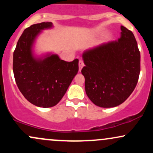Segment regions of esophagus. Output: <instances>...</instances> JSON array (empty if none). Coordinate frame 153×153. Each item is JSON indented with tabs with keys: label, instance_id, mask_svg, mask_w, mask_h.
I'll list each match as a JSON object with an SVG mask.
<instances>
[{
	"label": "esophagus",
	"instance_id": "34e87169",
	"mask_svg": "<svg viewBox=\"0 0 153 153\" xmlns=\"http://www.w3.org/2000/svg\"><path fill=\"white\" fill-rule=\"evenodd\" d=\"M78 66H79V71L80 72V71H81V69L82 68V67L84 66V62H82V60H79Z\"/></svg>",
	"mask_w": 153,
	"mask_h": 153
}]
</instances>
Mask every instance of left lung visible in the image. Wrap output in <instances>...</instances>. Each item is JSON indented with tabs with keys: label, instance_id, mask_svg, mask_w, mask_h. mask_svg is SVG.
<instances>
[{
	"label": "left lung",
	"instance_id": "obj_1",
	"mask_svg": "<svg viewBox=\"0 0 153 153\" xmlns=\"http://www.w3.org/2000/svg\"><path fill=\"white\" fill-rule=\"evenodd\" d=\"M121 37L85 50L81 70L88 97L96 106L111 108L126 101L136 87L140 52L130 30L121 26Z\"/></svg>",
	"mask_w": 153,
	"mask_h": 153
}]
</instances>
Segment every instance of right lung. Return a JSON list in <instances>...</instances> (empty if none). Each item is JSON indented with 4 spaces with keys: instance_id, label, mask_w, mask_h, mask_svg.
I'll return each mask as SVG.
<instances>
[{
    "instance_id": "add662e5",
    "label": "right lung",
    "mask_w": 153,
    "mask_h": 153,
    "mask_svg": "<svg viewBox=\"0 0 153 153\" xmlns=\"http://www.w3.org/2000/svg\"><path fill=\"white\" fill-rule=\"evenodd\" d=\"M52 22L33 24L26 28L13 52V71L19 91L29 102L39 107L57 105L78 71V59L66 62L56 54L35 59L31 46L40 31Z\"/></svg>"
}]
</instances>
